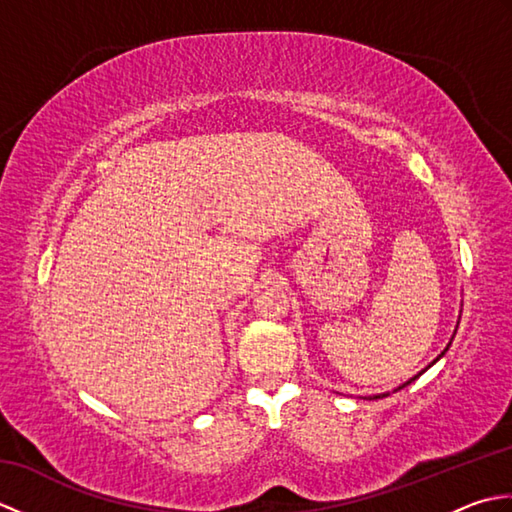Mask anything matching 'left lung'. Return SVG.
I'll return each instance as SVG.
<instances>
[{"mask_svg":"<svg viewBox=\"0 0 512 512\" xmlns=\"http://www.w3.org/2000/svg\"><path fill=\"white\" fill-rule=\"evenodd\" d=\"M453 336H455V334H453ZM451 341H453V339H451ZM449 345H451V343H449ZM449 345H447V350H449ZM447 350H444V352H447ZM444 352H442V354H440V356L436 358V361H440V358L444 356ZM436 361H433V363H436ZM433 363H431V365H433ZM431 365H429V367H431ZM422 372H424V369H422ZM422 372H420V374H422ZM420 374H418V376H420ZM418 376H413V378H409V380H407V383H405V385H400L398 389H402V387H407V385H409V383H413V380H416ZM380 396H389V394H376V396H367V398H369V400H376V398H380Z\"/></svg>","mask_w":512,"mask_h":512,"instance_id":"8db88e82","label":"left lung"}]
</instances>
